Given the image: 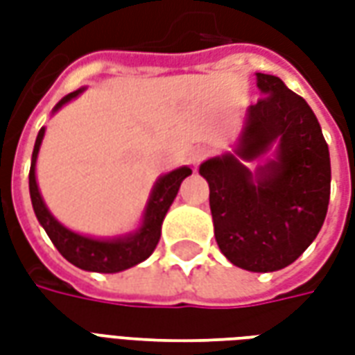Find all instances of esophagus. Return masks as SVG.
Returning <instances> with one entry per match:
<instances>
[{
  "mask_svg": "<svg viewBox=\"0 0 355 355\" xmlns=\"http://www.w3.org/2000/svg\"><path fill=\"white\" fill-rule=\"evenodd\" d=\"M209 155V152L205 150V148H196V150H192V154H190V163H192L193 167H198L205 157Z\"/></svg>",
  "mask_w": 355,
  "mask_h": 355,
  "instance_id": "esophagus-1",
  "label": "esophagus"
}]
</instances>
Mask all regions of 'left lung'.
Here are the masks:
<instances>
[{
    "label": "left lung",
    "mask_w": 355,
    "mask_h": 355,
    "mask_svg": "<svg viewBox=\"0 0 355 355\" xmlns=\"http://www.w3.org/2000/svg\"><path fill=\"white\" fill-rule=\"evenodd\" d=\"M261 98L247 110L236 154L254 159L277 140L275 162L257 177L236 155L201 163L218 249L234 266L275 272L289 266L320 234L331 193L327 142L302 96L279 78L257 73Z\"/></svg>",
    "instance_id": "8db88e82"
}]
</instances>
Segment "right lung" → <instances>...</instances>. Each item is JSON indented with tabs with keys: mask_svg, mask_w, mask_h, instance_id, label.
I'll return each instance as SVG.
<instances>
[{
	"mask_svg": "<svg viewBox=\"0 0 355 355\" xmlns=\"http://www.w3.org/2000/svg\"><path fill=\"white\" fill-rule=\"evenodd\" d=\"M81 91L83 89L66 94L64 98L55 106V110L60 108L68 101L76 98ZM43 135H45V129H40L37 139H35L34 154H32L30 177H28L30 178V198H32V205H34L37 220L45 228L53 245L58 249V253L62 254L68 262H72L73 266L87 270V272H101V274H116V272H121V270H127V268L135 266L139 262L146 261L148 257L154 253L155 245L159 241L163 218L167 215L173 200L177 198L180 182L188 175H192V169L180 167V169L171 171L157 180V184L154 186L152 196H150V201H148L142 226L135 234L119 239L85 238V236L68 230L58 223L57 218L49 213V209L45 207L42 193L37 190L35 159H37L40 146H42Z\"/></svg>",
	"mask_w": 355,
	"mask_h": 355,
	"instance_id": "add662e5",
	"label": "right lung"
}]
</instances>
